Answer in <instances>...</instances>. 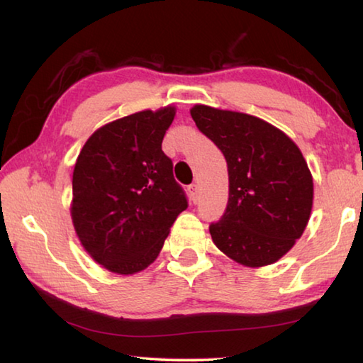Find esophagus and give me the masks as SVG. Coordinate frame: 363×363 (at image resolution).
Returning a JSON list of instances; mask_svg holds the SVG:
<instances>
[{"label": "esophagus", "mask_w": 363, "mask_h": 363, "mask_svg": "<svg viewBox=\"0 0 363 363\" xmlns=\"http://www.w3.org/2000/svg\"><path fill=\"white\" fill-rule=\"evenodd\" d=\"M189 194H190V199H192V201L196 203V200H199V186H196V184H190Z\"/></svg>", "instance_id": "obj_1"}]
</instances>
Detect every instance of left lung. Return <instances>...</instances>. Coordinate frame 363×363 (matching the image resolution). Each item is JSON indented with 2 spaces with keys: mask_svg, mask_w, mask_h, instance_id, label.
<instances>
[{
  "mask_svg": "<svg viewBox=\"0 0 363 363\" xmlns=\"http://www.w3.org/2000/svg\"><path fill=\"white\" fill-rule=\"evenodd\" d=\"M190 116L227 160V209L209 225L214 245L245 267L278 262L311 216L313 176L301 150L259 117L204 104H195Z\"/></svg>",
  "mask_w": 363,
  "mask_h": 363,
  "instance_id": "8db88e82",
  "label": "left lung"
}]
</instances>
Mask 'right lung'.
Returning a JSON list of instances; mask_svg holds the SVG:
<instances>
[{
	"label": "right lung",
	"instance_id": "add662e5",
	"mask_svg": "<svg viewBox=\"0 0 363 363\" xmlns=\"http://www.w3.org/2000/svg\"><path fill=\"white\" fill-rule=\"evenodd\" d=\"M174 106L141 111L98 128L72 171L71 219L84 249L117 274H135L160 254L187 209L162 141Z\"/></svg>",
	"mask_w": 363,
	"mask_h": 363
}]
</instances>
